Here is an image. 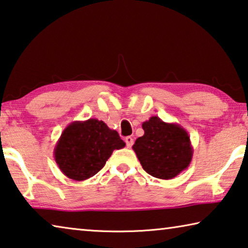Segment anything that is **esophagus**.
<instances>
[{"instance_id": "obj_1", "label": "esophagus", "mask_w": 248, "mask_h": 248, "mask_svg": "<svg viewBox=\"0 0 248 248\" xmlns=\"http://www.w3.org/2000/svg\"><path fill=\"white\" fill-rule=\"evenodd\" d=\"M125 143H126V146L127 147H131V146L133 145V143H134V140L132 139L131 136H127L126 139H125Z\"/></svg>"}]
</instances>
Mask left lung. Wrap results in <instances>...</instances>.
Here are the masks:
<instances>
[{"instance_id": "1", "label": "left lung", "mask_w": 248, "mask_h": 248, "mask_svg": "<svg viewBox=\"0 0 248 248\" xmlns=\"http://www.w3.org/2000/svg\"><path fill=\"white\" fill-rule=\"evenodd\" d=\"M144 135L133 145L141 167L158 179H172L190 165L193 148L186 129L152 116L141 125Z\"/></svg>"}]
</instances>
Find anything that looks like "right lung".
I'll use <instances>...</instances> for the list:
<instances>
[{"mask_svg": "<svg viewBox=\"0 0 248 248\" xmlns=\"http://www.w3.org/2000/svg\"><path fill=\"white\" fill-rule=\"evenodd\" d=\"M124 146L119 133L103 121L89 119L72 122L63 129L54 156L64 176L82 181L99 172L113 151Z\"/></svg>", "mask_w": 248, "mask_h": 248, "instance_id": "right-lung-1", "label": "right lung"}]
</instances>
